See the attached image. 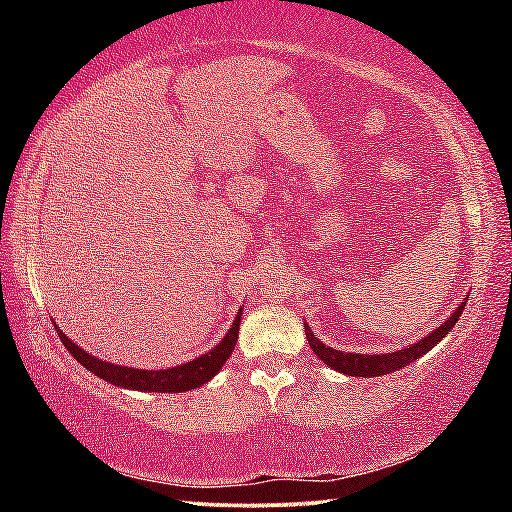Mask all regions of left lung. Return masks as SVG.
<instances>
[{
	"instance_id": "obj_1",
	"label": "left lung",
	"mask_w": 512,
	"mask_h": 512,
	"mask_svg": "<svg viewBox=\"0 0 512 512\" xmlns=\"http://www.w3.org/2000/svg\"><path fill=\"white\" fill-rule=\"evenodd\" d=\"M465 302H461L454 314L449 316L443 325L433 329L431 334L424 336V339H420L418 343L409 345V348L397 350V352L354 354V352L334 350V348H329V345H325L323 341H318L316 334L309 329V325H305V336H307V341H309L311 350H314L316 357L323 363H327L329 368L339 370V372H343V375H350V377H379V375H388V372H395V370H400L404 366H409L411 361L420 359L422 354H427L433 348V345L443 341L445 336L452 332V327L456 325L458 316L463 314Z\"/></svg>"
}]
</instances>
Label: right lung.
Listing matches in <instances>:
<instances>
[{
  "label": "right lung",
  "instance_id": "obj_1",
  "mask_svg": "<svg viewBox=\"0 0 512 512\" xmlns=\"http://www.w3.org/2000/svg\"><path fill=\"white\" fill-rule=\"evenodd\" d=\"M239 323H241V309L237 311V318L228 334L223 336L219 345H214L210 352L201 354L194 361H187L183 366L167 368V370H142V368H128V366H117V363L101 361L92 357L90 352L79 348L72 339L58 329L60 341H63L69 354L81 363V366L88 368L94 375L106 379L108 384H115L121 388H131V391H149V393H183L192 391L210 381L216 372L223 368V363L230 359L232 350H235L237 339H239Z\"/></svg>",
  "mask_w": 512,
  "mask_h": 512
}]
</instances>
